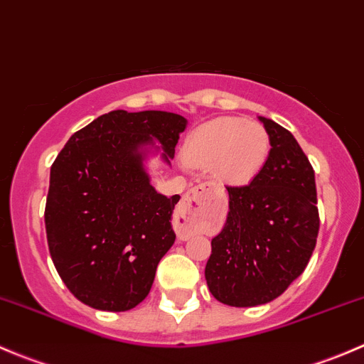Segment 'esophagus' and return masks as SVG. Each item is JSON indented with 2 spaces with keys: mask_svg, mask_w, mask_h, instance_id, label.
<instances>
[{
  "mask_svg": "<svg viewBox=\"0 0 364 364\" xmlns=\"http://www.w3.org/2000/svg\"><path fill=\"white\" fill-rule=\"evenodd\" d=\"M205 192V183H199V185H192L188 188V192L185 193V197H183L181 204L178 205V209H176V218L178 220H183V222H188V216H190V209H192V203H196L197 199H199L200 196ZM178 236L181 237V240H186L188 237V232L186 230H179Z\"/></svg>",
  "mask_w": 364,
  "mask_h": 364,
  "instance_id": "1",
  "label": "esophagus"
}]
</instances>
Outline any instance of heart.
Returning <instances> with one entry per match:
<instances>
[{
	"mask_svg": "<svg viewBox=\"0 0 364 364\" xmlns=\"http://www.w3.org/2000/svg\"><path fill=\"white\" fill-rule=\"evenodd\" d=\"M269 148V134L260 123L222 117L190 135L185 159L197 167H211L222 185H243L266 164Z\"/></svg>",
	"mask_w": 364,
	"mask_h": 364,
	"instance_id": "heart-1",
	"label": "heart"
}]
</instances>
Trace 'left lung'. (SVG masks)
Instances as JSON below:
<instances>
[{
    "label": "left lung",
    "mask_w": 364,
    "mask_h": 364,
    "mask_svg": "<svg viewBox=\"0 0 364 364\" xmlns=\"http://www.w3.org/2000/svg\"><path fill=\"white\" fill-rule=\"evenodd\" d=\"M269 134L266 164L247 185H227L229 216L211 241L205 282L229 306H257L284 294L317 243L315 172L294 135L260 117Z\"/></svg>",
    "instance_id": "obj_1"
}]
</instances>
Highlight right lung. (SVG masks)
I'll list each match as a JSON object with an SVG mask.
<instances>
[{"label": "right lung", "mask_w": 364, "mask_h": 364, "mask_svg": "<svg viewBox=\"0 0 364 364\" xmlns=\"http://www.w3.org/2000/svg\"><path fill=\"white\" fill-rule=\"evenodd\" d=\"M186 119L165 111H111L68 139L50 167L46 232L68 291L84 304L127 311L151 291L156 266L176 240L179 196L149 185L141 148L159 139L174 156Z\"/></svg>", "instance_id": "1"}]
</instances>
